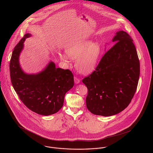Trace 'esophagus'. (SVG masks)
<instances>
[{
  "mask_svg": "<svg viewBox=\"0 0 153 153\" xmlns=\"http://www.w3.org/2000/svg\"><path fill=\"white\" fill-rule=\"evenodd\" d=\"M74 82H75L76 84H79V83H80V80L78 77H74Z\"/></svg>",
  "mask_w": 153,
  "mask_h": 153,
  "instance_id": "obj_1",
  "label": "esophagus"
}]
</instances>
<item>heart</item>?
Returning a JSON list of instances; mask_svg holds the SVG:
<instances>
[{
	"mask_svg": "<svg viewBox=\"0 0 153 153\" xmlns=\"http://www.w3.org/2000/svg\"><path fill=\"white\" fill-rule=\"evenodd\" d=\"M66 53L68 57L76 59V66L80 73L88 74L95 70L101 54V47L97 43L87 41L69 47ZM61 58L66 61L68 57L62 55Z\"/></svg>",
	"mask_w": 153,
	"mask_h": 153,
	"instance_id": "b5f03b06",
	"label": "heart"
}]
</instances>
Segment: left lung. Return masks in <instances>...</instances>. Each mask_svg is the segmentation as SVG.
Instances as JSON below:
<instances>
[{
  "instance_id": "8db88e82",
  "label": "left lung",
  "mask_w": 153,
  "mask_h": 153,
  "mask_svg": "<svg viewBox=\"0 0 153 153\" xmlns=\"http://www.w3.org/2000/svg\"><path fill=\"white\" fill-rule=\"evenodd\" d=\"M112 41L116 43L102 57L95 71L82 80L88 89V109L103 117L116 115L127 107L140 74L137 51L130 35L118 31Z\"/></svg>"
}]
</instances>
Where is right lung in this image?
I'll return each instance as SVG.
<instances>
[{
    "mask_svg": "<svg viewBox=\"0 0 153 153\" xmlns=\"http://www.w3.org/2000/svg\"><path fill=\"white\" fill-rule=\"evenodd\" d=\"M30 36L26 34L13 51L10 62L11 81L20 100L30 110L50 115L63 106L66 93L74 85L73 74L69 69L56 68L52 62L37 74L24 73L19 66V56L25 39Z\"/></svg>",
    "mask_w": 153,
    "mask_h": 153,
    "instance_id": "add662e5",
    "label": "right lung"
}]
</instances>
